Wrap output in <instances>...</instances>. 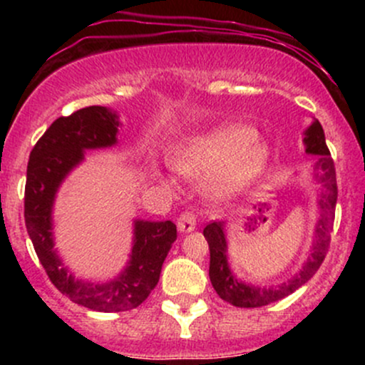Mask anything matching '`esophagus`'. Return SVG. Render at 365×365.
Listing matches in <instances>:
<instances>
[{"instance_id": "esophagus-1", "label": "esophagus", "mask_w": 365, "mask_h": 365, "mask_svg": "<svg viewBox=\"0 0 365 365\" xmlns=\"http://www.w3.org/2000/svg\"><path fill=\"white\" fill-rule=\"evenodd\" d=\"M177 225H178V232L180 233H190L195 230V215L194 212H183V215H180V217L177 220Z\"/></svg>"}]
</instances>
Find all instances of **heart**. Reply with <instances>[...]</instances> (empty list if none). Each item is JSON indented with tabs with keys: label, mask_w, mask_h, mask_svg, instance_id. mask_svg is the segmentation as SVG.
I'll list each match as a JSON object with an SVG mask.
<instances>
[{
	"label": "heart",
	"mask_w": 365,
	"mask_h": 365,
	"mask_svg": "<svg viewBox=\"0 0 365 365\" xmlns=\"http://www.w3.org/2000/svg\"><path fill=\"white\" fill-rule=\"evenodd\" d=\"M173 163L188 177L207 175L206 194L216 202H230L261 182L269 168L271 148L247 125L221 123L183 140ZM168 183L175 185V180L170 177Z\"/></svg>",
	"instance_id": "heart-1"
}]
</instances>
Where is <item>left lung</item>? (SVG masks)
Instances as JSON below:
<instances>
[{
    "mask_svg": "<svg viewBox=\"0 0 365 365\" xmlns=\"http://www.w3.org/2000/svg\"><path fill=\"white\" fill-rule=\"evenodd\" d=\"M304 145L305 153L311 154V156H317L316 163H314V171H316V177L322 183V190L319 194V200H317L321 216L316 223V230H314L316 238H314L311 252H309L299 273L293 274L288 282L276 284V287L274 284L273 287H255V284L242 282L233 274L228 262L225 221H215V223H209L204 228V237H206L209 252H211L209 278H211V283L217 295L225 302L235 305V307H262V305L278 302V300L292 295L293 292L299 290L302 284L307 283L324 261L331 240V230H333L338 188L334 163L331 159L328 145H326L324 130H322L317 120H314L304 132Z\"/></svg>",
    "mask_w": 365,
    "mask_h": 365,
    "instance_id": "obj_1",
    "label": "left lung"
}]
</instances>
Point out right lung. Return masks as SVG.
Masks as SVG:
<instances>
[{
	"label": "right lung",
	"mask_w": 365,
	"mask_h": 365,
	"mask_svg": "<svg viewBox=\"0 0 365 365\" xmlns=\"http://www.w3.org/2000/svg\"><path fill=\"white\" fill-rule=\"evenodd\" d=\"M120 116L104 106H89L54 120L37 140L27 165L25 226L49 279L63 295L91 311L135 309L159 282L163 262L177 240L171 221L133 220L132 252L118 276L104 283L75 278L54 249L53 206L58 190L86 150L113 148L118 142Z\"/></svg>",
	"instance_id": "obj_1"
}]
</instances>
